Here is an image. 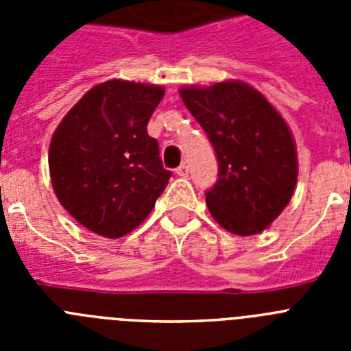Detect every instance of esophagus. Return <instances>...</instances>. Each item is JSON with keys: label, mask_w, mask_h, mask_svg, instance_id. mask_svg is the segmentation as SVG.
Returning a JSON list of instances; mask_svg holds the SVG:
<instances>
[{"label": "esophagus", "mask_w": 351, "mask_h": 351, "mask_svg": "<svg viewBox=\"0 0 351 351\" xmlns=\"http://www.w3.org/2000/svg\"><path fill=\"white\" fill-rule=\"evenodd\" d=\"M176 173H178L179 178H188V165H186V163L179 165L178 169H176Z\"/></svg>", "instance_id": "1"}]
</instances>
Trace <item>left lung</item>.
<instances>
[{
  "label": "left lung",
  "mask_w": 351,
  "mask_h": 351,
  "mask_svg": "<svg viewBox=\"0 0 351 351\" xmlns=\"http://www.w3.org/2000/svg\"><path fill=\"white\" fill-rule=\"evenodd\" d=\"M179 95L218 158V182L206 193L210 216L235 235L267 230L290 202L299 173L287 121L243 80L184 86Z\"/></svg>",
  "instance_id": "obj_1"
}]
</instances>
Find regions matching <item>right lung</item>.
I'll return each mask as SVG.
<instances>
[{
  "label": "right lung",
  "instance_id": "right-lung-1",
  "mask_svg": "<svg viewBox=\"0 0 351 351\" xmlns=\"http://www.w3.org/2000/svg\"><path fill=\"white\" fill-rule=\"evenodd\" d=\"M163 86L110 79L68 110L49 147L52 190L71 218L108 239L149 216L170 172L147 123Z\"/></svg>",
  "mask_w": 351,
  "mask_h": 351
}]
</instances>
